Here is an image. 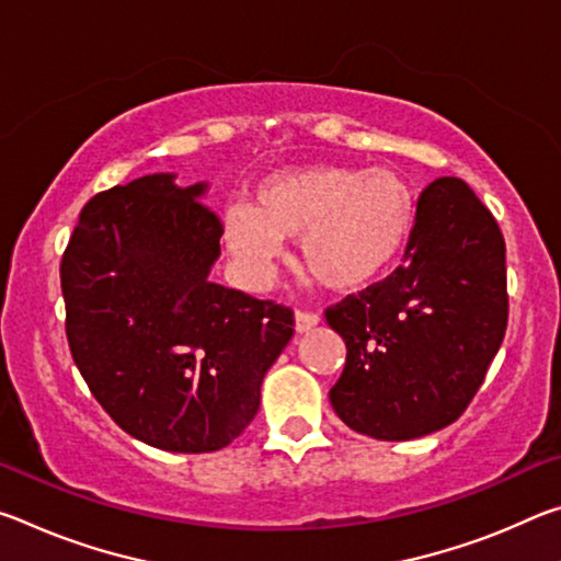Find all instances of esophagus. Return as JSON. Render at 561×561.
Returning a JSON list of instances; mask_svg holds the SVG:
<instances>
[{
	"mask_svg": "<svg viewBox=\"0 0 561 561\" xmlns=\"http://www.w3.org/2000/svg\"><path fill=\"white\" fill-rule=\"evenodd\" d=\"M319 324V314H314V311H297V314H294V327H297V331L299 334H304V331H309V329H314Z\"/></svg>",
	"mask_w": 561,
	"mask_h": 561,
	"instance_id": "1",
	"label": "esophagus"
}]
</instances>
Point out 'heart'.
<instances>
[{
    "instance_id": "heart-1",
    "label": "heart",
    "mask_w": 561,
    "mask_h": 561,
    "mask_svg": "<svg viewBox=\"0 0 561 561\" xmlns=\"http://www.w3.org/2000/svg\"><path fill=\"white\" fill-rule=\"evenodd\" d=\"M415 220V195L396 170L314 165L264 180L250 210L225 213V240L252 272H264L279 242L299 240L304 277L329 291H358L401 257Z\"/></svg>"
}]
</instances>
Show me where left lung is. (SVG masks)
<instances>
[{
    "label": "left lung",
    "instance_id": "obj_1",
    "mask_svg": "<svg viewBox=\"0 0 561 561\" xmlns=\"http://www.w3.org/2000/svg\"><path fill=\"white\" fill-rule=\"evenodd\" d=\"M405 262L327 307L346 341L329 391L336 415L376 440H411L465 413L507 329L505 237L468 183L438 178L417 197Z\"/></svg>",
    "mask_w": 561,
    "mask_h": 561
}]
</instances>
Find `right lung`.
Masks as SVG:
<instances>
[{"label": "right lung", "mask_w": 561, "mask_h": 561, "mask_svg": "<svg viewBox=\"0 0 561 561\" xmlns=\"http://www.w3.org/2000/svg\"><path fill=\"white\" fill-rule=\"evenodd\" d=\"M156 173L93 195L61 257L66 339L83 381L133 438L213 453L242 435L294 334V311L210 282L225 227Z\"/></svg>", "instance_id": "right-lung-1"}]
</instances>
